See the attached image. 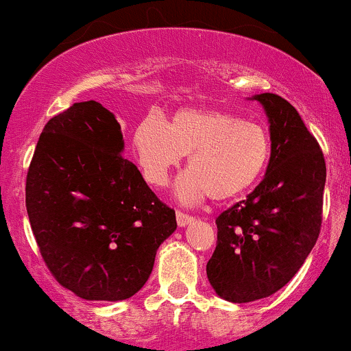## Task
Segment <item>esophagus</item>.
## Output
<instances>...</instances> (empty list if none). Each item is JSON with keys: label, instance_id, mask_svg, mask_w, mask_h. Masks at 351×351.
Masks as SVG:
<instances>
[{"label": "esophagus", "instance_id": "1", "mask_svg": "<svg viewBox=\"0 0 351 351\" xmlns=\"http://www.w3.org/2000/svg\"><path fill=\"white\" fill-rule=\"evenodd\" d=\"M176 220H177V225H179V227H186V225H189L191 221L194 220V218L191 217V215L182 213V211H177V213H176Z\"/></svg>", "mask_w": 351, "mask_h": 351}]
</instances>
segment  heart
Wrapping results in <instances>:
<instances>
[{"instance_id":"1","label":"heart","mask_w":351,"mask_h":351,"mask_svg":"<svg viewBox=\"0 0 351 351\" xmlns=\"http://www.w3.org/2000/svg\"><path fill=\"white\" fill-rule=\"evenodd\" d=\"M131 148L145 179L165 187L174 169L187 158L177 180L184 203L213 197L232 201L244 196L266 172L271 158V136L263 124L211 107H184L171 123L147 116L134 128Z\"/></svg>"}]
</instances>
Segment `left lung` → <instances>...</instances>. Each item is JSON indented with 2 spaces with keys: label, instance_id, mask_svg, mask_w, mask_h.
<instances>
[{
  "label": "left lung",
  "instance_id": "left-lung-1",
  "mask_svg": "<svg viewBox=\"0 0 351 351\" xmlns=\"http://www.w3.org/2000/svg\"><path fill=\"white\" fill-rule=\"evenodd\" d=\"M258 100L273 150L265 179L217 218V249L206 265L210 285L234 304L266 298L285 287L311 254L322 220L326 162L300 114L275 93Z\"/></svg>",
  "mask_w": 351,
  "mask_h": 351
}]
</instances>
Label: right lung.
I'll return each mask as SVG.
<instances>
[{"label":"right lung","instance_id":"right-lung-1","mask_svg":"<svg viewBox=\"0 0 351 351\" xmlns=\"http://www.w3.org/2000/svg\"><path fill=\"white\" fill-rule=\"evenodd\" d=\"M121 124L95 100L73 104L44 126L27 174L30 227L47 268L85 300L140 292L177 228L133 162Z\"/></svg>","mask_w":351,"mask_h":351}]
</instances>
